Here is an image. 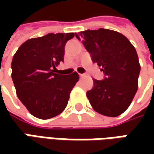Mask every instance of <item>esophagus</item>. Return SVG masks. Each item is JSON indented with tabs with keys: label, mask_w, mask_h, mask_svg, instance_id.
Returning <instances> with one entry per match:
<instances>
[{
	"label": "esophagus",
	"mask_w": 154,
	"mask_h": 154,
	"mask_svg": "<svg viewBox=\"0 0 154 154\" xmlns=\"http://www.w3.org/2000/svg\"><path fill=\"white\" fill-rule=\"evenodd\" d=\"M80 78H83V77H85V74H80Z\"/></svg>",
	"instance_id": "esophagus-1"
}]
</instances>
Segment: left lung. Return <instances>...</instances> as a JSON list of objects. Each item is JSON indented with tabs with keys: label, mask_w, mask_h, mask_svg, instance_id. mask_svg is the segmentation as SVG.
Listing matches in <instances>:
<instances>
[{
	"label": "left lung",
	"mask_w": 154,
	"mask_h": 154,
	"mask_svg": "<svg viewBox=\"0 0 154 154\" xmlns=\"http://www.w3.org/2000/svg\"><path fill=\"white\" fill-rule=\"evenodd\" d=\"M105 75L93 79L86 96L95 111L117 116L128 108L138 89L140 66L132 44L122 33L108 29L86 30L75 33Z\"/></svg>",
	"instance_id": "obj_1"
}]
</instances>
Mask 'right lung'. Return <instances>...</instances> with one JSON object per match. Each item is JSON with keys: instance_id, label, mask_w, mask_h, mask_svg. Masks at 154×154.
Segmentation results:
<instances>
[{"instance_id": "right-lung-1", "label": "right lung", "mask_w": 154, "mask_h": 154, "mask_svg": "<svg viewBox=\"0 0 154 154\" xmlns=\"http://www.w3.org/2000/svg\"><path fill=\"white\" fill-rule=\"evenodd\" d=\"M74 33H49L28 39L12 61V79L16 93L29 112L40 119H50L66 108L79 74L55 73L63 62L64 47Z\"/></svg>"}]
</instances>
